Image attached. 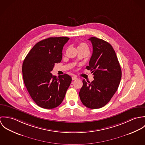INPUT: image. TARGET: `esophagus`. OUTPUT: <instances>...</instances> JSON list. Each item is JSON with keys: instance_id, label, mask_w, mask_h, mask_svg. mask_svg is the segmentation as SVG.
Masks as SVG:
<instances>
[{"instance_id": "esophagus-1", "label": "esophagus", "mask_w": 145, "mask_h": 145, "mask_svg": "<svg viewBox=\"0 0 145 145\" xmlns=\"http://www.w3.org/2000/svg\"><path fill=\"white\" fill-rule=\"evenodd\" d=\"M78 79V78H77L76 76H75L72 77V80H76V79Z\"/></svg>"}]
</instances>
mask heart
Returning <instances> with one entry per match:
<instances>
[{"mask_svg": "<svg viewBox=\"0 0 145 145\" xmlns=\"http://www.w3.org/2000/svg\"><path fill=\"white\" fill-rule=\"evenodd\" d=\"M79 47H88V46H87V45H86V43H81L79 44Z\"/></svg>", "mask_w": 145, "mask_h": 145, "instance_id": "heart-1", "label": "heart"}]
</instances>
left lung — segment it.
Returning a JSON list of instances; mask_svg holds the SVG:
<instances>
[{
  "label": "left lung",
  "instance_id": "8db88e82",
  "mask_svg": "<svg viewBox=\"0 0 145 145\" xmlns=\"http://www.w3.org/2000/svg\"><path fill=\"white\" fill-rule=\"evenodd\" d=\"M93 54L86 67L94 75V80H83L79 97L82 103L90 109H98L108 103L119 86L122 77L121 68L116 52L110 43L92 37Z\"/></svg>",
  "mask_w": 145,
  "mask_h": 145
}]
</instances>
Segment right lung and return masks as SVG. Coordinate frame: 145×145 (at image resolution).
Instances as JSON below:
<instances>
[{"mask_svg":"<svg viewBox=\"0 0 145 145\" xmlns=\"http://www.w3.org/2000/svg\"><path fill=\"white\" fill-rule=\"evenodd\" d=\"M69 38L50 37L37 43L24 60L22 73L25 87L33 101L44 109L62 103L71 82L65 74L58 78L51 73L55 64L61 62L62 49Z\"/></svg>","mask_w":145,"mask_h":145,"instance_id":"add662e5","label":"right lung"}]
</instances>
